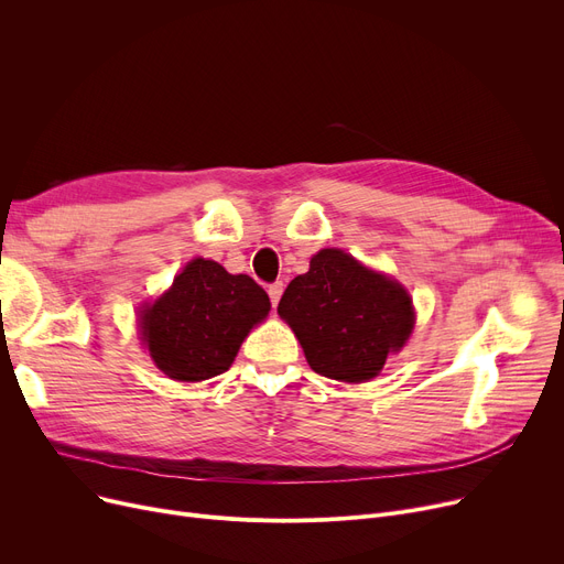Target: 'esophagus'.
I'll list each match as a JSON object with an SVG mask.
<instances>
[{"mask_svg": "<svg viewBox=\"0 0 564 564\" xmlns=\"http://www.w3.org/2000/svg\"><path fill=\"white\" fill-rule=\"evenodd\" d=\"M267 292H270V300H272V306H276V304H279V300H281V294H283V283H281V281L272 283L270 288H267Z\"/></svg>", "mask_w": 564, "mask_h": 564, "instance_id": "esophagus-1", "label": "esophagus"}]
</instances>
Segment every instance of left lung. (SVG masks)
I'll return each mask as SVG.
<instances>
[{"label": "left lung", "mask_w": 564, "mask_h": 564, "mask_svg": "<svg viewBox=\"0 0 564 564\" xmlns=\"http://www.w3.org/2000/svg\"><path fill=\"white\" fill-rule=\"evenodd\" d=\"M279 315L317 375L349 383L377 377L413 329L406 290L340 249L311 258V270L285 288Z\"/></svg>", "instance_id": "8db88e82"}]
</instances>
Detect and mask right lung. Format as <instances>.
I'll return each mask as SVG.
<instances>
[{
	"label": "right lung",
	"instance_id": "obj_1",
	"mask_svg": "<svg viewBox=\"0 0 564 564\" xmlns=\"http://www.w3.org/2000/svg\"><path fill=\"white\" fill-rule=\"evenodd\" d=\"M270 313L267 292L215 260H192L162 297L141 311L155 366L177 381H203L230 368L253 324Z\"/></svg>",
	"mask_w": 564,
	"mask_h": 564
}]
</instances>
